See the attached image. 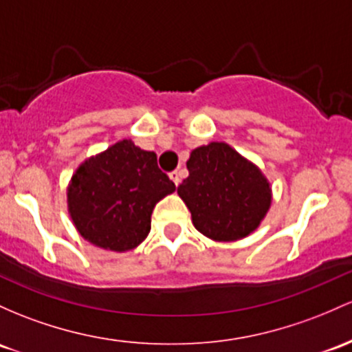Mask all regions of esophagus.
I'll use <instances>...</instances> for the list:
<instances>
[{
  "label": "esophagus",
  "instance_id": "1",
  "mask_svg": "<svg viewBox=\"0 0 352 352\" xmlns=\"http://www.w3.org/2000/svg\"><path fill=\"white\" fill-rule=\"evenodd\" d=\"M168 177H170V180L175 184V187L180 184V172H179V170H173V172H170Z\"/></svg>",
  "mask_w": 352,
  "mask_h": 352
}]
</instances>
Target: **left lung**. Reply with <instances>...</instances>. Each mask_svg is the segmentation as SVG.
Returning a JSON list of instances; mask_svg holds the SVG:
<instances>
[{"label": "left lung", "instance_id": "8db88e82", "mask_svg": "<svg viewBox=\"0 0 352 352\" xmlns=\"http://www.w3.org/2000/svg\"><path fill=\"white\" fill-rule=\"evenodd\" d=\"M187 168L177 194L200 234L234 242L261 226L272 204V187L256 164L223 142H210L192 150Z\"/></svg>", "mask_w": 352, "mask_h": 352}]
</instances>
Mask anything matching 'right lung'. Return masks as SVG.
Wrapping results in <instances>:
<instances>
[{"mask_svg":"<svg viewBox=\"0 0 352 352\" xmlns=\"http://www.w3.org/2000/svg\"><path fill=\"white\" fill-rule=\"evenodd\" d=\"M173 192L175 184L158 168L155 153L123 138L75 170L68 214L87 242L126 252L145 241L153 208Z\"/></svg>","mask_w":352,"mask_h":352,"instance_id":"add662e5","label":"right lung"}]
</instances>
